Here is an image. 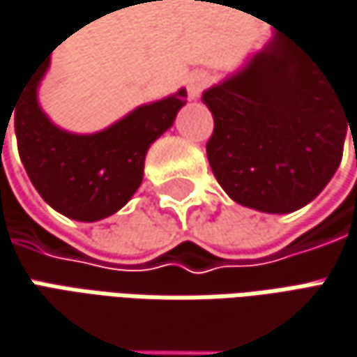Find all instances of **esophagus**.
Instances as JSON below:
<instances>
[{
	"mask_svg": "<svg viewBox=\"0 0 357 357\" xmlns=\"http://www.w3.org/2000/svg\"><path fill=\"white\" fill-rule=\"evenodd\" d=\"M208 86V75L204 73V71H195L190 75V79H188V93H190V98L192 100H197L199 98V93H202V89Z\"/></svg>",
	"mask_w": 357,
	"mask_h": 357,
	"instance_id": "34e87169",
	"label": "esophagus"
}]
</instances>
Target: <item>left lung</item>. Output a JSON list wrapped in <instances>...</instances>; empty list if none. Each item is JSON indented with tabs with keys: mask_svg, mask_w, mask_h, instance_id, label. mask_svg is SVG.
Returning <instances> with one entry per match:
<instances>
[{
	"mask_svg": "<svg viewBox=\"0 0 357 357\" xmlns=\"http://www.w3.org/2000/svg\"><path fill=\"white\" fill-rule=\"evenodd\" d=\"M202 101L213 116V176L234 202L266 213L307 206L340 167L356 123L324 68L280 29Z\"/></svg>",
	"mask_w": 357,
	"mask_h": 357,
	"instance_id": "left-lung-1",
	"label": "left lung"
}]
</instances>
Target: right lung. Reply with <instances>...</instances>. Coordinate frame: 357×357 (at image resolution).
Returning a JSON list of instances; mask_svg holds the SVG:
<instances>
[{"label":"right lung","instance_id":"obj_1","mask_svg":"<svg viewBox=\"0 0 357 357\" xmlns=\"http://www.w3.org/2000/svg\"><path fill=\"white\" fill-rule=\"evenodd\" d=\"M47 70L50 57L27 77L11 109L20 158L33 188L55 211L98 222L137 192L149 146L174 126L188 91L181 87L144 103L101 132L73 133L55 126L39 105L38 89Z\"/></svg>","mask_w":357,"mask_h":357}]
</instances>
